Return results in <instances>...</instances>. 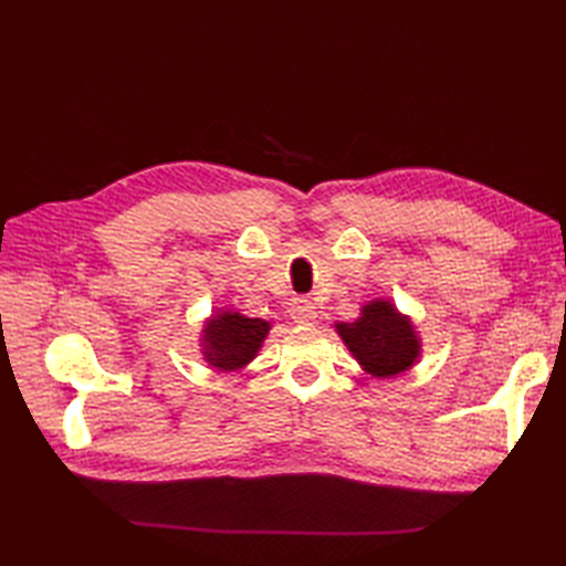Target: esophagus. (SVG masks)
Masks as SVG:
<instances>
[{
  "instance_id": "1",
  "label": "esophagus",
  "mask_w": 566,
  "mask_h": 566,
  "mask_svg": "<svg viewBox=\"0 0 566 566\" xmlns=\"http://www.w3.org/2000/svg\"><path fill=\"white\" fill-rule=\"evenodd\" d=\"M316 316H318L316 304L311 302L308 296H296L294 298V302H292V318L296 323H311V321H316Z\"/></svg>"
}]
</instances>
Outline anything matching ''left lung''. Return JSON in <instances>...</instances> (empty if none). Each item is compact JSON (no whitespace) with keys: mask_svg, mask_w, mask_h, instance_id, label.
Wrapping results in <instances>:
<instances>
[{"mask_svg":"<svg viewBox=\"0 0 566 566\" xmlns=\"http://www.w3.org/2000/svg\"><path fill=\"white\" fill-rule=\"evenodd\" d=\"M338 333L367 371L394 377L418 357V338L408 318L396 314L389 302H371L355 323H338Z\"/></svg>","mask_w":566,"mask_h":566,"instance_id":"obj_1","label":"left lung"}]
</instances>
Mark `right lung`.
<instances>
[{"mask_svg": "<svg viewBox=\"0 0 566 566\" xmlns=\"http://www.w3.org/2000/svg\"><path fill=\"white\" fill-rule=\"evenodd\" d=\"M270 323L262 318H248L240 314H219L203 331V357L213 367L238 369L258 355Z\"/></svg>", "mask_w": 566, "mask_h": 566, "instance_id": "right-lung-1", "label": "right lung"}]
</instances>
